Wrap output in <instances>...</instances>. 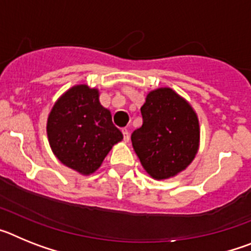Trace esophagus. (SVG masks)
Returning a JSON list of instances; mask_svg holds the SVG:
<instances>
[{
    "label": "esophagus",
    "instance_id": "1",
    "mask_svg": "<svg viewBox=\"0 0 251 251\" xmlns=\"http://www.w3.org/2000/svg\"><path fill=\"white\" fill-rule=\"evenodd\" d=\"M122 133H123L124 142L129 141V130H128L127 128H123V129H122Z\"/></svg>",
    "mask_w": 251,
    "mask_h": 251
}]
</instances>
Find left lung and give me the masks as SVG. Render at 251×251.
<instances>
[{
	"label": "left lung",
	"instance_id": "obj_1",
	"mask_svg": "<svg viewBox=\"0 0 251 251\" xmlns=\"http://www.w3.org/2000/svg\"><path fill=\"white\" fill-rule=\"evenodd\" d=\"M143 123L132 133L142 166L154 179L175 177L191 165L200 146L196 112L171 88H157L141 106Z\"/></svg>",
	"mask_w": 251,
	"mask_h": 251
}]
</instances>
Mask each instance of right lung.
I'll use <instances>...</instances> for the list:
<instances>
[{
  "label": "right lung",
  "mask_w": 251,
  "mask_h": 251,
  "mask_svg": "<svg viewBox=\"0 0 251 251\" xmlns=\"http://www.w3.org/2000/svg\"><path fill=\"white\" fill-rule=\"evenodd\" d=\"M46 133L55 157L84 176L94 174L123 139L110 110L99 101V90L86 84L72 86L55 101Z\"/></svg>",
  "instance_id": "1"
}]
</instances>
